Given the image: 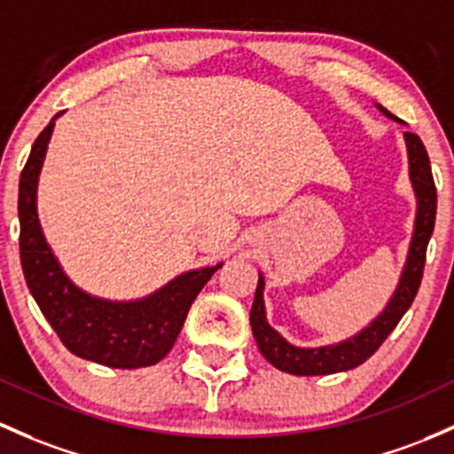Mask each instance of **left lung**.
I'll list each match as a JSON object with an SVG mask.
<instances>
[{
  "instance_id": "obj_1",
  "label": "left lung",
  "mask_w": 454,
  "mask_h": 454,
  "mask_svg": "<svg viewBox=\"0 0 454 454\" xmlns=\"http://www.w3.org/2000/svg\"><path fill=\"white\" fill-rule=\"evenodd\" d=\"M385 117L391 121L404 126L403 119L391 114L387 108L374 102ZM404 147H407V160H409V180H411L413 195H416V219H413L411 241L407 247V259H404L403 270H400L398 285H395L394 294L389 295L387 304L383 311L376 315L372 322H367L361 331L355 335L346 337V340L326 343V346H295L285 340L274 326L267 322L265 311V276L259 271V285H256L254 302H252L250 311V326L254 333V340L259 350L270 361L271 365L278 367L280 372L295 376H324L335 374V372H346L352 367L365 364L379 346L389 337L395 324L403 319V315L409 311L413 298H416L419 289V280H422L424 261H427V246L435 228V211H437V191L433 183L431 163H428V154L424 150V143L419 141L418 135L413 132H404Z\"/></svg>"
}]
</instances>
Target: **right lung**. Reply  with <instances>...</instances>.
Here are the masks:
<instances>
[{
  "label": "right lung",
  "instance_id": "obj_1",
  "mask_svg": "<svg viewBox=\"0 0 454 454\" xmlns=\"http://www.w3.org/2000/svg\"><path fill=\"white\" fill-rule=\"evenodd\" d=\"M60 114L38 135L19 180L23 276L38 309L75 356L117 370L154 365L171 350L193 300L223 263L183 271L135 300L99 298L78 287L47 243L36 204L38 176Z\"/></svg>",
  "mask_w": 454,
  "mask_h": 454
}]
</instances>
